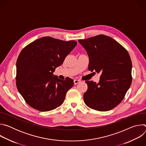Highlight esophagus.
Wrapping results in <instances>:
<instances>
[{"label":"esophagus","mask_w":146,"mask_h":146,"mask_svg":"<svg viewBox=\"0 0 146 146\" xmlns=\"http://www.w3.org/2000/svg\"><path fill=\"white\" fill-rule=\"evenodd\" d=\"M80 82H81V80H80L75 79V80H74V84H77L78 83H80Z\"/></svg>","instance_id":"obj_1"}]
</instances>
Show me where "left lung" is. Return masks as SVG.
<instances>
[{
    "label": "left lung",
    "instance_id": "8db88e82",
    "mask_svg": "<svg viewBox=\"0 0 146 146\" xmlns=\"http://www.w3.org/2000/svg\"><path fill=\"white\" fill-rule=\"evenodd\" d=\"M78 41L88 55V70L100 74L98 84L86 81L88 89L83 97L86 105L98 111L110 110L121 102L131 85L129 54L117 41L106 35Z\"/></svg>",
    "mask_w": 146,
    "mask_h": 146
}]
</instances>
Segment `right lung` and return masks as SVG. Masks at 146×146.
I'll use <instances>...</instances> for the list:
<instances>
[{
	"mask_svg": "<svg viewBox=\"0 0 146 146\" xmlns=\"http://www.w3.org/2000/svg\"><path fill=\"white\" fill-rule=\"evenodd\" d=\"M76 45L74 40L46 36L35 40L21 51L16 64V86L31 107L48 111L64 103L74 81L69 77L62 80L52 74Z\"/></svg>",
	"mask_w": 146,
	"mask_h": 146,
	"instance_id": "right-lung-1",
	"label": "right lung"
}]
</instances>
